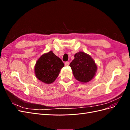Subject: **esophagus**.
<instances>
[{
	"label": "esophagus",
	"mask_w": 130,
	"mask_h": 130,
	"mask_svg": "<svg viewBox=\"0 0 130 130\" xmlns=\"http://www.w3.org/2000/svg\"><path fill=\"white\" fill-rule=\"evenodd\" d=\"M69 62H65V66H69Z\"/></svg>",
	"instance_id": "esophagus-1"
}]
</instances>
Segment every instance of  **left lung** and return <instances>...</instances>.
<instances>
[{
    "label": "left lung",
    "mask_w": 130,
    "mask_h": 130,
    "mask_svg": "<svg viewBox=\"0 0 130 130\" xmlns=\"http://www.w3.org/2000/svg\"><path fill=\"white\" fill-rule=\"evenodd\" d=\"M74 59L70 63L74 76L82 83H86L95 76L97 66L95 61L89 55L80 52L75 54Z\"/></svg>",
    "instance_id": "8db88e82"
}]
</instances>
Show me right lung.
Masks as SVG:
<instances>
[{"label": "right lung", "mask_w": 130, "mask_h": 130, "mask_svg": "<svg viewBox=\"0 0 130 130\" xmlns=\"http://www.w3.org/2000/svg\"><path fill=\"white\" fill-rule=\"evenodd\" d=\"M64 66L61 58L50 51L42 55L37 61L35 66V73L38 80L50 84L56 79Z\"/></svg>", "instance_id": "add662e5"}]
</instances>
